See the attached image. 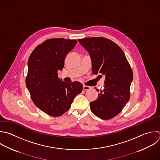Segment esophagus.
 Here are the masks:
<instances>
[{
	"label": "esophagus",
	"instance_id": "1",
	"mask_svg": "<svg viewBox=\"0 0 160 160\" xmlns=\"http://www.w3.org/2000/svg\"><path fill=\"white\" fill-rule=\"evenodd\" d=\"M90 89H91V87H90V86H85V85L83 86V90H84V91L89 90Z\"/></svg>",
	"mask_w": 160,
	"mask_h": 160
}]
</instances>
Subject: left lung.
Masks as SVG:
<instances>
[{
	"mask_svg": "<svg viewBox=\"0 0 160 160\" xmlns=\"http://www.w3.org/2000/svg\"><path fill=\"white\" fill-rule=\"evenodd\" d=\"M78 41L90 54L93 74L105 76L104 89L90 104L91 111L101 119H110L122 110L130 98L133 74L129 63L122 50L108 39L96 37Z\"/></svg>",
	"mask_w": 160,
	"mask_h": 160,
	"instance_id": "1",
	"label": "left lung"
}]
</instances>
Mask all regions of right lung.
<instances>
[{
	"mask_svg": "<svg viewBox=\"0 0 160 160\" xmlns=\"http://www.w3.org/2000/svg\"><path fill=\"white\" fill-rule=\"evenodd\" d=\"M77 42L75 39H49L38 46L29 56L27 88L35 105L49 116L58 117L65 113L82 91L81 83L62 82L58 73Z\"/></svg>",
	"mask_w": 160,
	"mask_h": 160,
	"instance_id": "right-lung-1",
	"label": "right lung"
}]
</instances>
